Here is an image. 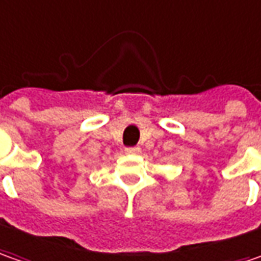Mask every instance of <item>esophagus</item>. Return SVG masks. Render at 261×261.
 Wrapping results in <instances>:
<instances>
[{
	"instance_id": "1",
	"label": "esophagus",
	"mask_w": 261,
	"mask_h": 261,
	"mask_svg": "<svg viewBox=\"0 0 261 261\" xmlns=\"http://www.w3.org/2000/svg\"><path fill=\"white\" fill-rule=\"evenodd\" d=\"M125 153H127V154H139V153H141V148L140 147H127L125 148Z\"/></svg>"
}]
</instances>
